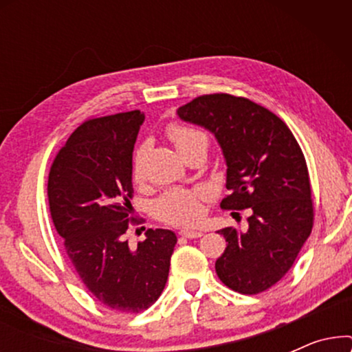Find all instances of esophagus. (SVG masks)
<instances>
[{"instance_id": "obj_1", "label": "esophagus", "mask_w": 352, "mask_h": 352, "mask_svg": "<svg viewBox=\"0 0 352 352\" xmlns=\"http://www.w3.org/2000/svg\"><path fill=\"white\" fill-rule=\"evenodd\" d=\"M179 235H182V237L186 239H199L204 235V232H201V230H194V229H182Z\"/></svg>"}]
</instances>
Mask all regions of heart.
I'll return each instance as SVG.
<instances>
[{
  "mask_svg": "<svg viewBox=\"0 0 352 352\" xmlns=\"http://www.w3.org/2000/svg\"><path fill=\"white\" fill-rule=\"evenodd\" d=\"M168 138L171 139L181 157L194 148H208V136L201 129L187 124H171L168 128ZM142 148L134 157L133 173L141 176ZM201 192L197 189H171L158 197L153 204V211L158 219L171 224H194L201 214Z\"/></svg>",
  "mask_w": 352,
  "mask_h": 352,
  "instance_id": "1",
  "label": "heart"
}]
</instances>
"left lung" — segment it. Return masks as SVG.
Masks as SVG:
<instances>
[{
	"label": "left lung",
	"instance_id": "8db88e82",
	"mask_svg": "<svg viewBox=\"0 0 352 352\" xmlns=\"http://www.w3.org/2000/svg\"><path fill=\"white\" fill-rule=\"evenodd\" d=\"M210 131L226 166L224 210H252L248 229L224 228L228 247L216 274L234 292L256 295L293 266L312 229L309 173L295 136L271 110L230 94H206L177 109Z\"/></svg>",
	"mask_w": 352,
	"mask_h": 352
}]
</instances>
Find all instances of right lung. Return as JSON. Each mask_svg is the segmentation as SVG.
Instances as JSON below:
<instances>
[{
    "label": "right lung",
    "mask_w": 352,
    "mask_h": 352,
    "mask_svg": "<svg viewBox=\"0 0 352 352\" xmlns=\"http://www.w3.org/2000/svg\"><path fill=\"white\" fill-rule=\"evenodd\" d=\"M139 110L85 122L52 163L47 199L52 223L91 295L110 309L151 307L166 285L176 234L148 229L138 248L124 240L133 221V148Z\"/></svg>",
    "instance_id": "right-lung-1"
}]
</instances>
